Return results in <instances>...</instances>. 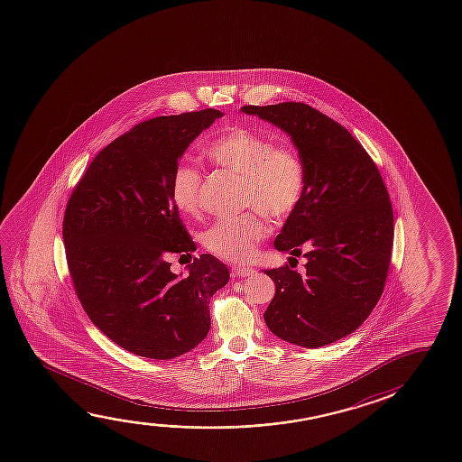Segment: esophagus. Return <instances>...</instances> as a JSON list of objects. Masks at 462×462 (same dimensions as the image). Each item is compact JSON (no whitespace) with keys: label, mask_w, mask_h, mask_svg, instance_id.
<instances>
[{"label":"esophagus","mask_w":462,"mask_h":462,"mask_svg":"<svg viewBox=\"0 0 462 462\" xmlns=\"http://www.w3.org/2000/svg\"><path fill=\"white\" fill-rule=\"evenodd\" d=\"M253 273H254V270L249 269V267H242V265L232 267V277L234 278L251 277Z\"/></svg>","instance_id":"esophagus-1"}]
</instances>
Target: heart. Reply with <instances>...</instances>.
I'll list each match as a JSON object with an SVG mask.
<instances>
[{"label":"heart","instance_id":"obj_1","mask_svg":"<svg viewBox=\"0 0 462 462\" xmlns=\"http://www.w3.org/2000/svg\"><path fill=\"white\" fill-rule=\"evenodd\" d=\"M205 155L211 163L242 178V201L272 219H284L298 208L306 189V170L298 152L286 143H273L253 129L234 126L209 143ZM201 172L182 163L172 172L171 199L180 213L199 211ZM269 234L261 214L245 213L214 222L203 235L205 248L224 261L248 263L257 245Z\"/></svg>","mask_w":462,"mask_h":462}]
</instances>
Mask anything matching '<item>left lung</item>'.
Wrapping results in <instances>:
<instances>
[{
	"instance_id": "1",
	"label": "left lung",
	"mask_w": 462,
	"mask_h": 462,
	"mask_svg": "<svg viewBox=\"0 0 462 462\" xmlns=\"http://www.w3.org/2000/svg\"><path fill=\"white\" fill-rule=\"evenodd\" d=\"M242 112L290 135L306 170L304 195L273 243L291 256L306 249V273L290 265L263 270L277 286L263 319L283 341L323 347L354 333L383 294L393 245L389 193L362 143L312 106L283 102Z\"/></svg>"
}]
</instances>
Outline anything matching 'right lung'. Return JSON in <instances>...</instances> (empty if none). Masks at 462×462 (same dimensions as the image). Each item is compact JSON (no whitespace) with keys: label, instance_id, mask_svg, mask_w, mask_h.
Segmentation results:
<instances>
[{"label":"right lung","instance_id":"add662e5","mask_svg":"<svg viewBox=\"0 0 462 462\" xmlns=\"http://www.w3.org/2000/svg\"><path fill=\"white\" fill-rule=\"evenodd\" d=\"M222 112L158 116L96 155L65 208L62 236L75 292L94 325L135 356L170 360L205 339L209 300L228 283L217 257L201 254L187 275L170 257L197 249L171 199L180 156Z\"/></svg>","mask_w":462,"mask_h":462}]
</instances>
